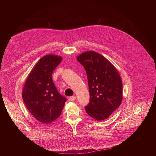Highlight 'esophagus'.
I'll use <instances>...</instances> for the list:
<instances>
[{
  "instance_id": "34e87169",
  "label": "esophagus",
  "mask_w": 156,
  "mask_h": 156,
  "mask_svg": "<svg viewBox=\"0 0 156 156\" xmlns=\"http://www.w3.org/2000/svg\"><path fill=\"white\" fill-rule=\"evenodd\" d=\"M70 100L71 101H75V99H76V97L75 96H71V97H70Z\"/></svg>"
}]
</instances>
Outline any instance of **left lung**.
<instances>
[{
    "label": "left lung",
    "mask_w": 156,
    "mask_h": 156,
    "mask_svg": "<svg viewBox=\"0 0 156 156\" xmlns=\"http://www.w3.org/2000/svg\"><path fill=\"white\" fill-rule=\"evenodd\" d=\"M86 70L90 91L86 113L98 121L107 119L121 104L122 81L115 68L103 55L87 51L77 57Z\"/></svg>",
    "instance_id": "left-lung-1"
}]
</instances>
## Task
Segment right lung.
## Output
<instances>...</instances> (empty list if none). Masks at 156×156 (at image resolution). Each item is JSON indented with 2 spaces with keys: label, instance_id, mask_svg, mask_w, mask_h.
Segmentation results:
<instances>
[{
  "label": "right lung",
  "instance_id": "1",
  "mask_svg": "<svg viewBox=\"0 0 156 156\" xmlns=\"http://www.w3.org/2000/svg\"><path fill=\"white\" fill-rule=\"evenodd\" d=\"M62 60L60 56L42 57L30 72L23 87L22 98L29 112L38 121L49 123L61 114L66 101L52 81L53 71Z\"/></svg>",
  "mask_w": 156,
  "mask_h": 156
}]
</instances>
